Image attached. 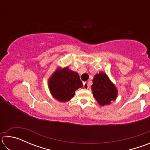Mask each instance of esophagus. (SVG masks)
I'll list each match as a JSON object with an SVG mask.
<instances>
[{"instance_id":"1","label":"esophagus","mask_w":150,"mask_h":150,"mask_svg":"<svg viewBox=\"0 0 150 150\" xmlns=\"http://www.w3.org/2000/svg\"><path fill=\"white\" fill-rule=\"evenodd\" d=\"M83 87H84L85 89H87V88H89V85H88V83L87 82H84V83H83Z\"/></svg>"}]
</instances>
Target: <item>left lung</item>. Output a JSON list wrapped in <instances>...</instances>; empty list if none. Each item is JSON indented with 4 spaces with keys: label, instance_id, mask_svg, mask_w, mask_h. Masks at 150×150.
<instances>
[{
    "label": "left lung",
    "instance_id": "obj_1",
    "mask_svg": "<svg viewBox=\"0 0 150 150\" xmlns=\"http://www.w3.org/2000/svg\"><path fill=\"white\" fill-rule=\"evenodd\" d=\"M91 90L98 105L102 106L110 105L118 96L117 88L104 72L94 76Z\"/></svg>",
    "mask_w": 150,
    "mask_h": 150
}]
</instances>
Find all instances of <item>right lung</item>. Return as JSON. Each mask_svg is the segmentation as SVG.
I'll return each mask as SVG.
<instances>
[{"label": "right lung", "mask_w": 150, "mask_h": 150, "mask_svg": "<svg viewBox=\"0 0 150 150\" xmlns=\"http://www.w3.org/2000/svg\"><path fill=\"white\" fill-rule=\"evenodd\" d=\"M48 87L53 97L65 103L74 96L76 90L83 87V83L77 72L68 67H59L48 79Z\"/></svg>", "instance_id": "obj_1"}]
</instances>
